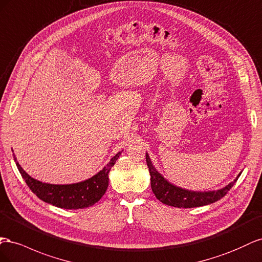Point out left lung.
Segmentation results:
<instances>
[{
	"label": "left lung",
	"instance_id": "obj_1",
	"mask_svg": "<svg viewBox=\"0 0 262 262\" xmlns=\"http://www.w3.org/2000/svg\"><path fill=\"white\" fill-rule=\"evenodd\" d=\"M146 161L149 168V173H150V183L151 190L156 198L158 199L163 204L174 207H182V208H191V207H199L212 204L214 202H217L223 196H225L227 192L231 189V186L235 184L238 180L239 176L233 182H230L228 185L224 186L223 189L215 190V191H190L186 189H182L180 186H177L172 183L167 181L158 171L156 170L152 164L149 155L146 154Z\"/></svg>",
	"mask_w": 262,
	"mask_h": 262
}]
</instances>
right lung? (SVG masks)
Listing matches in <instances>:
<instances>
[{"instance_id": "obj_1", "label": "right lung", "mask_w": 262, "mask_h": 262, "mask_svg": "<svg viewBox=\"0 0 262 262\" xmlns=\"http://www.w3.org/2000/svg\"><path fill=\"white\" fill-rule=\"evenodd\" d=\"M119 155L121 152H117L106 166L92 178L72 184H50L36 180L25 172L16 161L15 156L14 160L28 188L40 200L57 207L66 208V210H78V208L92 206L101 200L107 190L111 168L115 164Z\"/></svg>"}]
</instances>
